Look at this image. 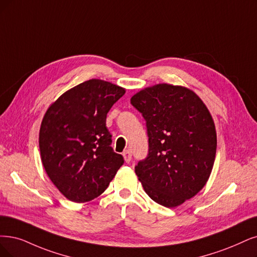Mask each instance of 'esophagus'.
<instances>
[{
    "label": "esophagus",
    "mask_w": 257,
    "mask_h": 257,
    "mask_svg": "<svg viewBox=\"0 0 257 257\" xmlns=\"http://www.w3.org/2000/svg\"><path fill=\"white\" fill-rule=\"evenodd\" d=\"M122 157H123V159H125V161L127 163H129L130 161H131V157H132V155H131V153H130V150H125L122 153Z\"/></svg>",
    "instance_id": "1"
}]
</instances>
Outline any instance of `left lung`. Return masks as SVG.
<instances>
[{
	"instance_id": "left-lung-1",
	"label": "left lung",
	"mask_w": 257,
	"mask_h": 257,
	"mask_svg": "<svg viewBox=\"0 0 257 257\" xmlns=\"http://www.w3.org/2000/svg\"><path fill=\"white\" fill-rule=\"evenodd\" d=\"M146 120L148 156L136 166L146 194L175 207L206 184L215 162L213 117L198 95L182 85L159 83L130 99Z\"/></svg>"
}]
</instances>
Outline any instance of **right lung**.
Masks as SVG:
<instances>
[{
	"label": "right lung",
	"instance_id": "right-lung-1",
	"mask_svg": "<svg viewBox=\"0 0 257 257\" xmlns=\"http://www.w3.org/2000/svg\"><path fill=\"white\" fill-rule=\"evenodd\" d=\"M126 90L90 79L64 92L46 110L39 132L45 172L69 200L83 203L101 195L123 164L111 147L107 114Z\"/></svg>",
	"mask_w": 257,
	"mask_h": 257
}]
</instances>
